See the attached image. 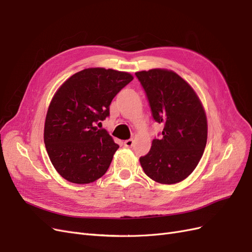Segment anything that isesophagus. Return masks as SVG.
Segmentation results:
<instances>
[{"instance_id": "obj_1", "label": "esophagus", "mask_w": 252, "mask_h": 252, "mask_svg": "<svg viewBox=\"0 0 252 252\" xmlns=\"http://www.w3.org/2000/svg\"><path fill=\"white\" fill-rule=\"evenodd\" d=\"M124 146H125V147H128V148L132 147V146H133V140H132V139L126 140V141L124 142Z\"/></svg>"}]
</instances>
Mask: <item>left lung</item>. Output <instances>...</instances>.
Returning a JSON list of instances; mask_svg holds the SVG:
<instances>
[{
  "instance_id": "obj_1",
  "label": "left lung",
  "mask_w": 252,
  "mask_h": 252,
  "mask_svg": "<svg viewBox=\"0 0 252 252\" xmlns=\"http://www.w3.org/2000/svg\"><path fill=\"white\" fill-rule=\"evenodd\" d=\"M148 97L152 117L164 125L161 139L140 163L159 184L185 180L195 169L207 143V118L193 88L172 70L155 68L135 72Z\"/></svg>"
}]
</instances>
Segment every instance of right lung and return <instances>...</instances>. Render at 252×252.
<instances>
[{
    "label": "right lung",
    "mask_w": 252,
    "mask_h": 252,
    "mask_svg": "<svg viewBox=\"0 0 252 252\" xmlns=\"http://www.w3.org/2000/svg\"><path fill=\"white\" fill-rule=\"evenodd\" d=\"M133 77L105 68H86L67 79L53 95L44 126V143L61 177L89 184L109 168L119 145L105 129L112 98Z\"/></svg>",
    "instance_id": "right-lung-1"
}]
</instances>
